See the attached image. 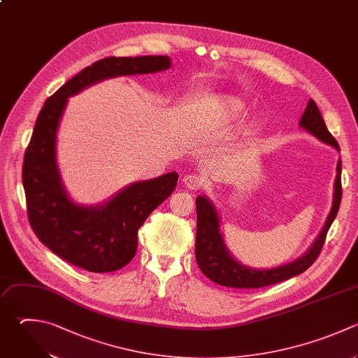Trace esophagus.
<instances>
[{"instance_id": "34e87169", "label": "esophagus", "mask_w": 358, "mask_h": 358, "mask_svg": "<svg viewBox=\"0 0 358 358\" xmlns=\"http://www.w3.org/2000/svg\"><path fill=\"white\" fill-rule=\"evenodd\" d=\"M183 185L190 190H199L203 187V179L194 173H190L183 178Z\"/></svg>"}]
</instances>
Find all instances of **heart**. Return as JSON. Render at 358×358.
<instances>
[{
    "label": "heart",
    "mask_w": 358,
    "mask_h": 358,
    "mask_svg": "<svg viewBox=\"0 0 358 358\" xmlns=\"http://www.w3.org/2000/svg\"><path fill=\"white\" fill-rule=\"evenodd\" d=\"M220 108H221L220 116L224 120H234L242 113L243 103L235 96H224L220 102Z\"/></svg>",
    "instance_id": "b5f03b06"
}]
</instances>
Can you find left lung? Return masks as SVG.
Wrapping results in <instances>:
<instances>
[{
    "label": "left lung",
    "mask_w": 358,
    "mask_h": 358,
    "mask_svg": "<svg viewBox=\"0 0 358 358\" xmlns=\"http://www.w3.org/2000/svg\"><path fill=\"white\" fill-rule=\"evenodd\" d=\"M299 126L313 134L317 140L334 147L340 151L337 141L329 133L324 120L316 106V103L309 99L306 109L299 120ZM337 175L334 180V193L331 210L327 220L305 255L298 257L291 263H285L278 267L257 270L236 262L228 252L222 234L220 232V218L213 203L204 197L199 196L196 199V213H197V232H196V260L203 271V274L211 281L231 288H262L271 285L294 275L303 273L312 263L317 259L322 246L326 239V234L334 221L340 201H341V162H337Z\"/></svg>",
    "instance_id": "8db88e82"
}]
</instances>
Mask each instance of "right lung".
Returning a JSON list of instances; mask_svg holds the SVG:
<instances>
[{"label":"right lung","mask_w":358,"mask_h":358,"mask_svg":"<svg viewBox=\"0 0 358 358\" xmlns=\"http://www.w3.org/2000/svg\"><path fill=\"white\" fill-rule=\"evenodd\" d=\"M166 56L106 57L67 81L43 105L25 151L22 182L29 224L53 253L94 273L124 267L137 252V232L147 217L175 190L178 173L136 182L95 207L67 196L56 162V137L67 99L106 78L168 70Z\"/></svg>","instance_id":"right-lung-1"}]
</instances>
